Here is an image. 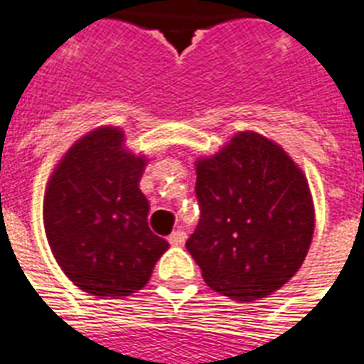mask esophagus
<instances>
[{
    "label": "esophagus",
    "mask_w": 364,
    "mask_h": 364,
    "mask_svg": "<svg viewBox=\"0 0 364 364\" xmlns=\"http://www.w3.org/2000/svg\"><path fill=\"white\" fill-rule=\"evenodd\" d=\"M185 239H187V233L181 232V230H177V232H173L172 235L168 237V241H170V245H173V247H183Z\"/></svg>",
    "instance_id": "1"
}]
</instances>
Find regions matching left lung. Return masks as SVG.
<instances>
[{"label": "left lung", "instance_id": "left-lung-1", "mask_svg": "<svg viewBox=\"0 0 364 364\" xmlns=\"http://www.w3.org/2000/svg\"><path fill=\"white\" fill-rule=\"evenodd\" d=\"M202 217L187 241L205 284L235 301L273 295L301 269L316 213L309 181L288 153L254 131L200 156Z\"/></svg>", "mask_w": 364, "mask_h": 364}]
</instances>
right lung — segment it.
I'll return each instance as SVG.
<instances>
[{
    "label": "right lung",
    "instance_id": "add662e5",
    "mask_svg": "<svg viewBox=\"0 0 364 364\" xmlns=\"http://www.w3.org/2000/svg\"><path fill=\"white\" fill-rule=\"evenodd\" d=\"M146 155L127 147L119 127L102 125L69 147L44 191L50 250L82 291L121 299L149 282L170 249L149 230V202L140 191Z\"/></svg>",
    "mask_w": 364,
    "mask_h": 364
}]
</instances>
